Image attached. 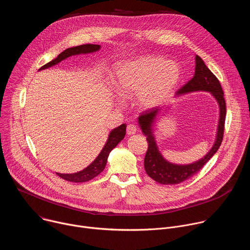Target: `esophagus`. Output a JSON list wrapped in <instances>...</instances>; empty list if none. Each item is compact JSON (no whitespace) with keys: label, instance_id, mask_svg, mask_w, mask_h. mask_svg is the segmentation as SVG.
<instances>
[{"label":"esophagus","instance_id":"1","mask_svg":"<svg viewBox=\"0 0 250 250\" xmlns=\"http://www.w3.org/2000/svg\"><path fill=\"white\" fill-rule=\"evenodd\" d=\"M136 129H137L136 125H133V124H130V125H128L126 126V133H127L128 135L134 134V133L136 132Z\"/></svg>","mask_w":250,"mask_h":250}]
</instances>
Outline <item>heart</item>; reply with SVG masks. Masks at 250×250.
Masks as SVG:
<instances>
[{
	"label": "heart",
	"instance_id": "b5f03b06",
	"mask_svg": "<svg viewBox=\"0 0 250 250\" xmlns=\"http://www.w3.org/2000/svg\"><path fill=\"white\" fill-rule=\"evenodd\" d=\"M180 80V69L156 56H142L121 64L115 73L114 89L123 99L136 95L138 104L150 109L167 100Z\"/></svg>",
	"mask_w": 250,
	"mask_h": 250
}]
</instances>
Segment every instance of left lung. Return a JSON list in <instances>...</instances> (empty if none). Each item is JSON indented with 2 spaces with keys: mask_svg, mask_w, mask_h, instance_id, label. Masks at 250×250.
<instances>
[{
  "mask_svg": "<svg viewBox=\"0 0 250 250\" xmlns=\"http://www.w3.org/2000/svg\"><path fill=\"white\" fill-rule=\"evenodd\" d=\"M195 91H207L212 94L220 104V122L218 127V134L215 145L208 152L204 158L188 165H177L166 161L160 154L154 136L152 134V123L154 118L159 113V110L154 108L142 113L138 117V124L142 129V132L146 135L148 148L145 157V168L147 175L160 184L174 185L179 184L189 178L194 176L203 166L212 157L220 148L224 138L225 123H226V100L224 98V91L219 79L213 75L211 71L207 67L203 59L196 55V68L194 77L177 91L176 95L195 92Z\"/></svg>",
  "mask_w": 250,
  "mask_h": 250,
  "instance_id": "left-lung-1",
  "label": "left lung"
}]
</instances>
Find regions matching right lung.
I'll list each match as a JSON object with an SVG mask.
<instances>
[{
	"label": "right lung",
	"instance_id": "add662e5",
	"mask_svg": "<svg viewBox=\"0 0 250 250\" xmlns=\"http://www.w3.org/2000/svg\"><path fill=\"white\" fill-rule=\"evenodd\" d=\"M100 49V45L98 44H82L78 45L75 47H71L65 49L63 52H61L56 58L51 60L50 62L46 63L42 67H41L40 70L45 69L48 67H51L59 62H61L63 59H66L69 56H72L75 54H80V53H90V52H95ZM125 125H122L118 126L117 128L113 129L109 135L108 141H106L105 146L102 149L101 153L98 155V157L84 170L73 173V174H60L57 173L59 177H61L62 179L70 181V182H75V183H82V182H87L92 180L93 178L98 176L105 167L106 160H108V156L110 152L120 144V142L123 140V138L125 135Z\"/></svg>",
	"mask_w": 250,
	"mask_h": 250
}]
</instances>
